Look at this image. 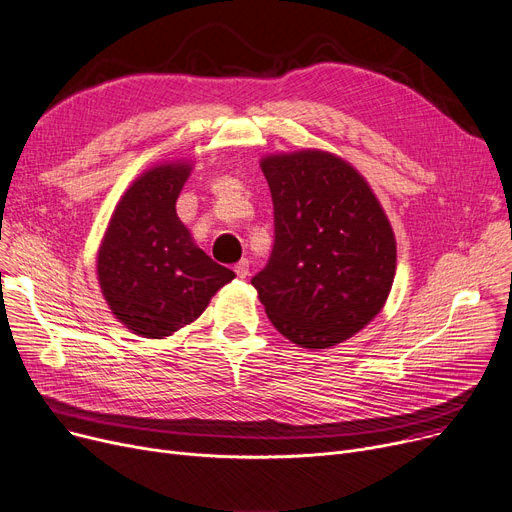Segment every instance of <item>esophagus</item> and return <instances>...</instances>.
<instances>
[{
    "label": "esophagus",
    "mask_w": 512,
    "mask_h": 512,
    "mask_svg": "<svg viewBox=\"0 0 512 512\" xmlns=\"http://www.w3.org/2000/svg\"><path fill=\"white\" fill-rule=\"evenodd\" d=\"M233 270H235V275H237L239 279H246V277L250 275V262H248L246 258H242V260H239V262L233 266Z\"/></svg>",
    "instance_id": "1"
}]
</instances>
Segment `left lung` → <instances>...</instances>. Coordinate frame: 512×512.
<instances>
[{
	"instance_id": "1",
	"label": "left lung",
	"mask_w": 512,
	"mask_h": 512,
	"mask_svg": "<svg viewBox=\"0 0 512 512\" xmlns=\"http://www.w3.org/2000/svg\"><path fill=\"white\" fill-rule=\"evenodd\" d=\"M275 208V246L252 285L281 335L326 349L384 306L397 242L366 179L324 150L260 161Z\"/></svg>"
}]
</instances>
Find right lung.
Here are the masks:
<instances>
[{"label":"right lung","instance_id":"1","mask_svg":"<svg viewBox=\"0 0 512 512\" xmlns=\"http://www.w3.org/2000/svg\"><path fill=\"white\" fill-rule=\"evenodd\" d=\"M190 163L144 171L117 202L97 254V275L113 316L134 335L165 339L194 322L235 273L206 256L175 202Z\"/></svg>","mask_w":512,"mask_h":512}]
</instances>
